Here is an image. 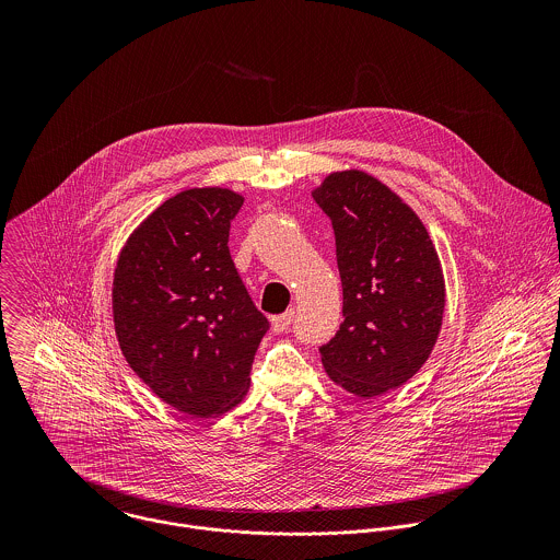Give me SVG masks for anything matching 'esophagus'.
<instances>
[{
	"instance_id": "34e87169",
	"label": "esophagus",
	"mask_w": 560,
	"mask_h": 560,
	"mask_svg": "<svg viewBox=\"0 0 560 560\" xmlns=\"http://www.w3.org/2000/svg\"><path fill=\"white\" fill-rule=\"evenodd\" d=\"M293 319H295V311H287L284 315H278V317L271 319V329L276 334H282V331H287L291 327Z\"/></svg>"
}]
</instances>
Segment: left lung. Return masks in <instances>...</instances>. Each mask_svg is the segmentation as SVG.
<instances>
[{
  "label": "left lung",
  "mask_w": 560,
  "mask_h": 560,
  "mask_svg": "<svg viewBox=\"0 0 560 560\" xmlns=\"http://www.w3.org/2000/svg\"><path fill=\"white\" fill-rule=\"evenodd\" d=\"M313 198L331 220L345 317L320 362L334 384L373 399L431 355L446 304L442 265L420 218L375 176L331 172Z\"/></svg>",
  "instance_id": "8db88e82"
}]
</instances>
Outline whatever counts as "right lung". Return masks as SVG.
<instances>
[{
  "instance_id": "add662e5",
  "label": "right lung",
  "mask_w": 560,
  "mask_h": 560,
  "mask_svg": "<svg viewBox=\"0 0 560 560\" xmlns=\"http://www.w3.org/2000/svg\"><path fill=\"white\" fill-rule=\"evenodd\" d=\"M243 196L194 187L167 198L127 240L114 271V327L136 375L174 409L209 418L249 388L269 329L229 249Z\"/></svg>"
}]
</instances>
